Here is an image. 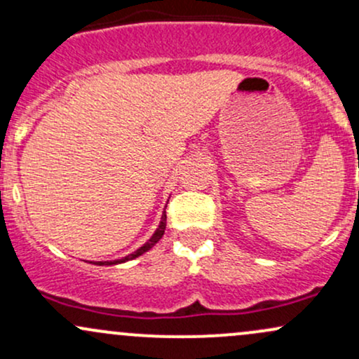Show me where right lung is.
I'll return each mask as SVG.
<instances>
[{"label":"right lung","mask_w":359,"mask_h":359,"mask_svg":"<svg viewBox=\"0 0 359 359\" xmlns=\"http://www.w3.org/2000/svg\"><path fill=\"white\" fill-rule=\"evenodd\" d=\"M165 226H167V214L163 212L162 221H160L158 228H156V231L154 233V236H151L150 240H148V241L145 243V245L142 246V248H138L137 251H133V253H130V255H128V257L121 258V259H114V262H97L96 265H118V263H125V262H128V259L138 258L140 255H143V253H145V251H148L150 248H154L156 243L160 241V238H162L163 233H165Z\"/></svg>","instance_id":"right-lung-1"}]
</instances>
